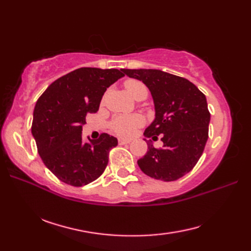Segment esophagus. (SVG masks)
Instances as JSON below:
<instances>
[{
	"label": "esophagus",
	"instance_id": "34e87169",
	"mask_svg": "<svg viewBox=\"0 0 251 251\" xmlns=\"http://www.w3.org/2000/svg\"><path fill=\"white\" fill-rule=\"evenodd\" d=\"M130 143V140H126V139H119V145L123 146V145H128Z\"/></svg>",
	"mask_w": 251,
	"mask_h": 251
}]
</instances>
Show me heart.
Instances as JSON below:
<instances>
[{
  "label": "heart",
  "mask_w": 251,
  "mask_h": 251,
  "mask_svg": "<svg viewBox=\"0 0 251 251\" xmlns=\"http://www.w3.org/2000/svg\"><path fill=\"white\" fill-rule=\"evenodd\" d=\"M127 92L136 100L147 98L148 88L145 84L137 79H127L124 83ZM143 119L139 115H120L114 117L111 122V128L115 134L122 137H130L137 128L143 125Z\"/></svg>",
  "instance_id": "heart-1"
}]
</instances>
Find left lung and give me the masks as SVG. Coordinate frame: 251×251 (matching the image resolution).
Listing matches in <instances>:
<instances>
[{
    "mask_svg": "<svg viewBox=\"0 0 251 251\" xmlns=\"http://www.w3.org/2000/svg\"><path fill=\"white\" fill-rule=\"evenodd\" d=\"M124 75L142 81L150 89L155 120L143 132L155 141L162 135L163 148L147 140L148 152L138 159L149 177L175 181L190 173L199 162L208 139L210 113L205 95L184 77L153 69H122Z\"/></svg>",
    "mask_w": 251,
    "mask_h": 251,
    "instance_id": "obj_1",
    "label": "left lung"
}]
</instances>
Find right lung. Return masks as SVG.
Returning <instances> with one entry per match:
<instances>
[{
	"mask_svg": "<svg viewBox=\"0 0 251 251\" xmlns=\"http://www.w3.org/2000/svg\"><path fill=\"white\" fill-rule=\"evenodd\" d=\"M124 76L117 69L79 68L52 82L37 99L31 131L45 166L62 182L86 185L99 178L117 139L101 134L84 142L82 125L96 113L106 88Z\"/></svg>",
	"mask_w": 251,
	"mask_h": 251,
	"instance_id": "obj_1",
	"label": "right lung"
}]
</instances>
